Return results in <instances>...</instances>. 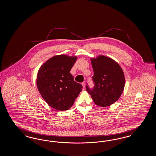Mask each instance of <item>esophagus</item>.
<instances>
[{"label":"esophagus","instance_id":"1","mask_svg":"<svg viewBox=\"0 0 156 156\" xmlns=\"http://www.w3.org/2000/svg\"><path fill=\"white\" fill-rule=\"evenodd\" d=\"M82 85L83 87V90H85V82H82Z\"/></svg>","mask_w":156,"mask_h":156}]
</instances>
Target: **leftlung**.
<instances>
[{"label": "left lung", "instance_id": "8db88e82", "mask_svg": "<svg viewBox=\"0 0 156 156\" xmlns=\"http://www.w3.org/2000/svg\"><path fill=\"white\" fill-rule=\"evenodd\" d=\"M90 61L94 87L90 89L87 85V90L96 105L111 106L123 92L125 84L124 71L118 62L107 56L99 55L91 58Z\"/></svg>", "mask_w": 156, "mask_h": 156}]
</instances>
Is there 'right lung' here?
Returning <instances> with one entry per match:
<instances>
[{
    "label": "right lung",
    "instance_id": "add662e5",
    "mask_svg": "<svg viewBox=\"0 0 156 156\" xmlns=\"http://www.w3.org/2000/svg\"><path fill=\"white\" fill-rule=\"evenodd\" d=\"M77 57L66 55L51 57L37 72V85L44 100L53 108L65 111L73 105L82 86L69 73Z\"/></svg>",
    "mask_w": 156,
    "mask_h": 156
}]
</instances>
